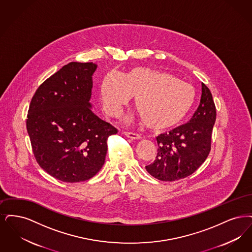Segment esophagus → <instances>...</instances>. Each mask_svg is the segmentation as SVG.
Here are the masks:
<instances>
[{
	"mask_svg": "<svg viewBox=\"0 0 252 252\" xmlns=\"http://www.w3.org/2000/svg\"><path fill=\"white\" fill-rule=\"evenodd\" d=\"M128 138H131V139H140V134L136 133V132H132V131H124L123 132Z\"/></svg>",
	"mask_w": 252,
	"mask_h": 252,
	"instance_id": "esophagus-1",
	"label": "esophagus"
}]
</instances>
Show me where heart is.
Wrapping results in <instances>:
<instances>
[{
    "label": "heart",
    "mask_w": 252,
    "mask_h": 252,
    "mask_svg": "<svg viewBox=\"0 0 252 252\" xmlns=\"http://www.w3.org/2000/svg\"><path fill=\"white\" fill-rule=\"evenodd\" d=\"M132 96L136 112L154 130H165L183 121L195 100L192 86L154 68L136 66L124 76L111 71L99 86L103 109L117 116Z\"/></svg>",
    "instance_id": "1"
}]
</instances>
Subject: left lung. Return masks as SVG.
Instances as JSON below:
<instances>
[{"label":"left lung","mask_w":252,"mask_h":252,"mask_svg":"<svg viewBox=\"0 0 252 252\" xmlns=\"http://www.w3.org/2000/svg\"><path fill=\"white\" fill-rule=\"evenodd\" d=\"M217 111L209 88L201 84L199 105L189 122L156 137L158 154L146 166L151 175L173 182L194 173L208 157Z\"/></svg>","instance_id":"8db88e82"}]
</instances>
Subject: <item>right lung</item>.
I'll return each mask as SVG.
<instances>
[{
    "instance_id": "obj_1",
    "label": "right lung",
    "mask_w": 252,
    "mask_h": 252,
    "mask_svg": "<svg viewBox=\"0 0 252 252\" xmlns=\"http://www.w3.org/2000/svg\"><path fill=\"white\" fill-rule=\"evenodd\" d=\"M95 63L71 62L37 88L26 128L33 155L48 174L65 183L89 180L102 167L107 138L118 130L92 111Z\"/></svg>"
}]
</instances>
